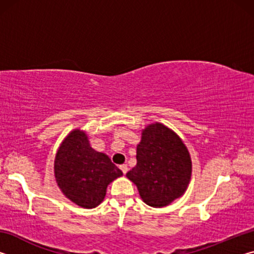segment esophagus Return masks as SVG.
I'll use <instances>...</instances> for the list:
<instances>
[{
    "label": "esophagus",
    "instance_id": "obj_1",
    "mask_svg": "<svg viewBox=\"0 0 254 254\" xmlns=\"http://www.w3.org/2000/svg\"><path fill=\"white\" fill-rule=\"evenodd\" d=\"M120 169L122 170V173H123L124 175H126V174L127 173V165H121V166H120Z\"/></svg>",
    "mask_w": 254,
    "mask_h": 254
}]
</instances>
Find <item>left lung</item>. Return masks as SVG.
Returning <instances> with one entry per match:
<instances>
[{"label":"left lung","mask_w":254,"mask_h":254,"mask_svg":"<svg viewBox=\"0 0 254 254\" xmlns=\"http://www.w3.org/2000/svg\"><path fill=\"white\" fill-rule=\"evenodd\" d=\"M190 176V156L182 139L161 123L145 127L136 147V166L127 174L144 203L169 205L184 194Z\"/></svg>","instance_id":"8db88e82"}]
</instances>
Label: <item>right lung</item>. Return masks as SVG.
<instances>
[{
    "label": "right lung",
    "mask_w": 254,
    "mask_h": 254,
    "mask_svg": "<svg viewBox=\"0 0 254 254\" xmlns=\"http://www.w3.org/2000/svg\"><path fill=\"white\" fill-rule=\"evenodd\" d=\"M55 176L67 198L80 207L94 208L104 199L107 185L122 171L89 145L85 132L74 130L56 154Z\"/></svg>",
    "instance_id": "right-lung-1"
}]
</instances>
